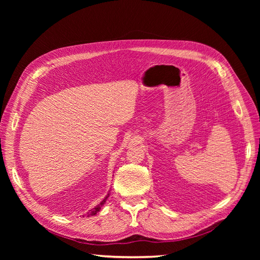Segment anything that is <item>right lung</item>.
<instances>
[{
  "instance_id": "add662e5",
  "label": "right lung",
  "mask_w": 260,
  "mask_h": 260,
  "mask_svg": "<svg viewBox=\"0 0 260 260\" xmlns=\"http://www.w3.org/2000/svg\"><path fill=\"white\" fill-rule=\"evenodd\" d=\"M108 196H109V194H107V196H106V198L103 200V201H102L100 204H99V205L95 207V208H93V209H91V210H89L88 212H86V217H91V216H95L96 214H98V212L101 210V207L102 206H103L104 205V204H105V202H106V200H107V198H108Z\"/></svg>"
}]
</instances>
